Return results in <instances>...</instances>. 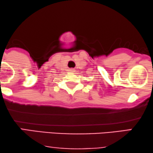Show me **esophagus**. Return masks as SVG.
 Masks as SVG:
<instances>
[{"mask_svg": "<svg viewBox=\"0 0 153 153\" xmlns=\"http://www.w3.org/2000/svg\"><path fill=\"white\" fill-rule=\"evenodd\" d=\"M69 72H74V69H69Z\"/></svg>", "mask_w": 153, "mask_h": 153, "instance_id": "34e87169", "label": "esophagus"}]
</instances>
